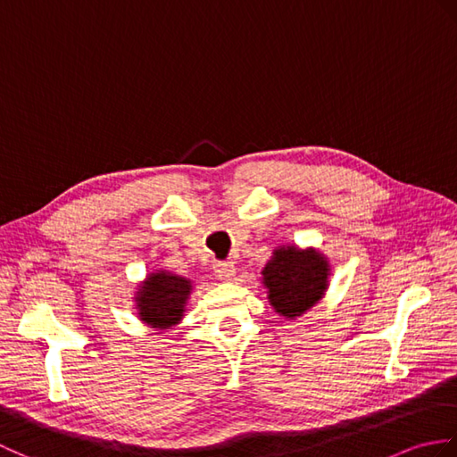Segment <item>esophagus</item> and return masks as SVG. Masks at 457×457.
Returning a JSON list of instances; mask_svg holds the SVG:
<instances>
[{
    "instance_id": "obj_1",
    "label": "esophagus",
    "mask_w": 457,
    "mask_h": 457,
    "mask_svg": "<svg viewBox=\"0 0 457 457\" xmlns=\"http://www.w3.org/2000/svg\"><path fill=\"white\" fill-rule=\"evenodd\" d=\"M213 270H216V277L220 280H223V283H234L236 280L234 263H218L216 267H213Z\"/></svg>"
}]
</instances>
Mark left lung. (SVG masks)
<instances>
[{
  "mask_svg": "<svg viewBox=\"0 0 457 457\" xmlns=\"http://www.w3.org/2000/svg\"><path fill=\"white\" fill-rule=\"evenodd\" d=\"M332 277L329 259L316 247L278 245L261 270L267 300L288 322L312 310L324 298Z\"/></svg>",
  "mask_w": 457,
  "mask_h": 457,
  "instance_id": "1",
  "label": "left lung"
}]
</instances>
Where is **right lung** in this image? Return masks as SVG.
<instances>
[{"label":"right lung","mask_w":457,"mask_h":457,"mask_svg":"<svg viewBox=\"0 0 457 457\" xmlns=\"http://www.w3.org/2000/svg\"><path fill=\"white\" fill-rule=\"evenodd\" d=\"M192 290L194 283L190 278L174 275L167 269H154L135 288V312L145 326L159 332L172 329L187 314Z\"/></svg>","instance_id":"1"}]
</instances>
